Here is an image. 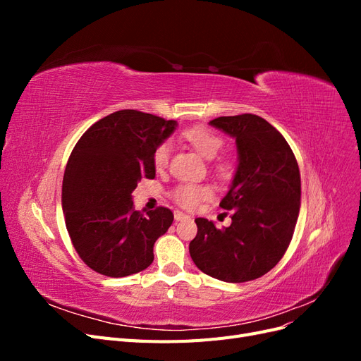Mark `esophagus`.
Wrapping results in <instances>:
<instances>
[{
  "mask_svg": "<svg viewBox=\"0 0 361 361\" xmlns=\"http://www.w3.org/2000/svg\"><path fill=\"white\" fill-rule=\"evenodd\" d=\"M190 215H187V214H183V212H180V211H174V220L176 221H185V220H190Z\"/></svg>",
  "mask_w": 361,
  "mask_h": 361,
  "instance_id": "esophagus-1",
  "label": "esophagus"
}]
</instances>
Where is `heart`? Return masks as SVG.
<instances>
[{"label": "heart", "instance_id": "obj_1", "mask_svg": "<svg viewBox=\"0 0 361 361\" xmlns=\"http://www.w3.org/2000/svg\"><path fill=\"white\" fill-rule=\"evenodd\" d=\"M183 138L207 159L215 158L224 147V138L216 134L215 130L206 126H191L183 130ZM170 159V145L161 143L154 154V164L157 170L167 167ZM215 169L221 176H231L235 170V161L228 157H220L215 159ZM173 199L185 209H194L200 202L209 199L212 195V188L204 183H179L173 190Z\"/></svg>", "mask_w": 361, "mask_h": 361}]
</instances>
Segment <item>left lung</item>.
<instances>
[{
	"mask_svg": "<svg viewBox=\"0 0 361 361\" xmlns=\"http://www.w3.org/2000/svg\"><path fill=\"white\" fill-rule=\"evenodd\" d=\"M209 125L235 138L238 169L220 206L232 224L218 228L195 218L191 259L214 279L243 283L274 268L290 244L301 203L298 162L288 141L255 114L218 117Z\"/></svg>",
	"mask_w": 361,
	"mask_h": 361,
	"instance_id": "left-lung-1",
	"label": "left lung"
}]
</instances>
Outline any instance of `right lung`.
Instances as JSON below:
<instances>
[{
    "label": "right lung",
    "instance_id": "1",
    "mask_svg": "<svg viewBox=\"0 0 361 361\" xmlns=\"http://www.w3.org/2000/svg\"><path fill=\"white\" fill-rule=\"evenodd\" d=\"M137 110L97 120L75 145L63 178L61 206L76 253L106 277H126L154 262L157 239L169 231V207L135 211L133 191L155 178V149L176 129Z\"/></svg>",
    "mask_w": 361,
    "mask_h": 361
}]
</instances>
